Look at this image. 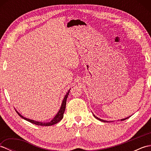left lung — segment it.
Instances as JSON below:
<instances>
[{"mask_svg":"<svg viewBox=\"0 0 151 151\" xmlns=\"http://www.w3.org/2000/svg\"><path fill=\"white\" fill-rule=\"evenodd\" d=\"M93 116L97 119H98V120H99V121H102V122H104V123H110V121H105V120H103V119H100V118H99V117H97V116H95V115H94V114H93ZM130 117H126V118H124V119H121V121H124V120H125V119H128V118H129Z\"/></svg>","mask_w":151,"mask_h":151,"instance_id":"8db88e82","label":"left lung"}]
</instances>
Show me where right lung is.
<instances>
[{
  "mask_svg": "<svg viewBox=\"0 0 151 151\" xmlns=\"http://www.w3.org/2000/svg\"><path fill=\"white\" fill-rule=\"evenodd\" d=\"M70 89H69V91H67L66 95H65V97H64L63 101H62V105H61V107L60 108L59 111H58V113L56 114L55 116H54V117L51 120L50 122H48V123H45V122H40V121H34V120H32V119H28V118H26V117L22 116V115H21L20 114H19L17 110H16V111H17V113L19 114V116L21 117L22 119H24V120H26L28 122H30L31 123H33V124H35L36 125H40V126H46V127H47V126H51V125L55 124L58 123L59 121H60L63 119L64 111H65V110L66 101H67V97H68V95L69 93Z\"/></svg>",
  "mask_w": 151,
  "mask_h": 151,
  "instance_id": "obj_1",
  "label": "right lung"
}]
</instances>
